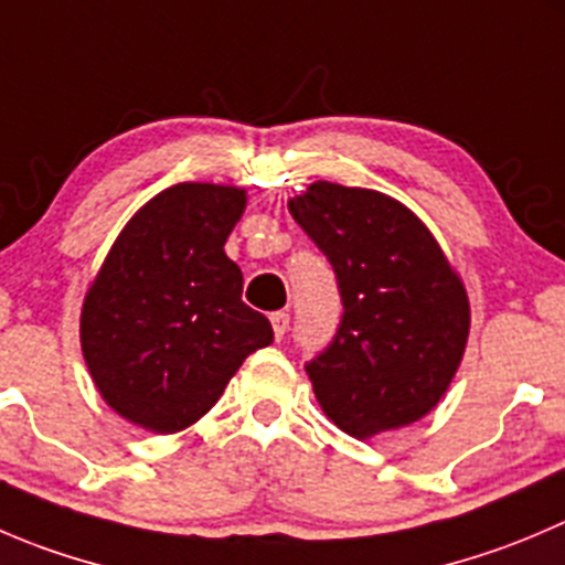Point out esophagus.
<instances>
[{
    "instance_id": "1",
    "label": "esophagus",
    "mask_w": 565,
    "mask_h": 565,
    "mask_svg": "<svg viewBox=\"0 0 565 565\" xmlns=\"http://www.w3.org/2000/svg\"><path fill=\"white\" fill-rule=\"evenodd\" d=\"M270 322H273V333H276V339H284V333L289 331L287 311H276V315H270Z\"/></svg>"
}]
</instances>
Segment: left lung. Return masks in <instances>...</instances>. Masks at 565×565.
Instances as JSON below:
<instances>
[{
	"instance_id": "obj_1",
	"label": "left lung",
	"mask_w": 565,
	"mask_h": 565,
	"mask_svg": "<svg viewBox=\"0 0 565 565\" xmlns=\"http://www.w3.org/2000/svg\"><path fill=\"white\" fill-rule=\"evenodd\" d=\"M289 215L337 273L342 322L306 364L317 403L353 439L422 419L445 397L469 337V298L428 226L364 188L309 184Z\"/></svg>"
}]
</instances>
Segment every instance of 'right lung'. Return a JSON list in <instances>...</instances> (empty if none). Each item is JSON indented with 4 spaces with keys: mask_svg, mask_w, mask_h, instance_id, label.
Segmentation results:
<instances>
[{
    "mask_svg": "<svg viewBox=\"0 0 565 565\" xmlns=\"http://www.w3.org/2000/svg\"><path fill=\"white\" fill-rule=\"evenodd\" d=\"M245 190L182 182L135 212L82 303V355L104 403L154 434H179L221 399L270 320L243 303L226 256Z\"/></svg>",
    "mask_w": 565,
    "mask_h": 565,
    "instance_id": "1",
    "label": "right lung"
}]
</instances>
